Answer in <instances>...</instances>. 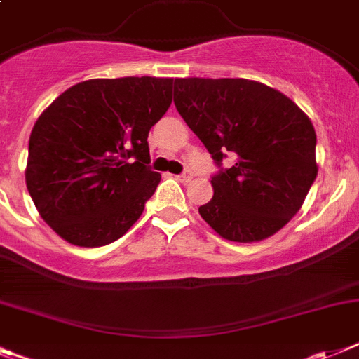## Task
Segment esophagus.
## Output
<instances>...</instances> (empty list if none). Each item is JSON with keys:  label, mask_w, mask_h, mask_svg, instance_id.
I'll return each mask as SVG.
<instances>
[{"label": "esophagus", "mask_w": 359, "mask_h": 359, "mask_svg": "<svg viewBox=\"0 0 359 359\" xmlns=\"http://www.w3.org/2000/svg\"><path fill=\"white\" fill-rule=\"evenodd\" d=\"M177 179H179L180 182H189V180L193 179V173H191V171H189V170H186V171H184V173H182V175H179V177H177Z\"/></svg>", "instance_id": "34e87169"}]
</instances>
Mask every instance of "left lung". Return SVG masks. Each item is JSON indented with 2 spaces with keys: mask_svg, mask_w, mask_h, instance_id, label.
<instances>
[{
  "mask_svg": "<svg viewBox=\"0 0 359 359\" xmlns=\"http://www.w3.org/2000/svg\"><path fill=\"white\" fill-rule=\"evenodd\" d=\"M175 106L218 166L198 213L231 242H258L298 213L318 175L311 119L278 90L249 79H175Z\"/></svg>",
  "mask_w": 359,
  "mask_h": 359,
  "instance_id": "8db88e82",
  "label": "left lung"
}]
</instances>
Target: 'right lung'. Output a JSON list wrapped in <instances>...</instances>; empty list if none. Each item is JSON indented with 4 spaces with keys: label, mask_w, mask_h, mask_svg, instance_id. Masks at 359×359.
Wrapping results in <instances>:
<instances>
[{
    "label": "right lung",
    "mask_w": 359,
    "mask_h": 359,
    "mask_svg": "<svg viewBox=\"0 0 359 359\" xmlns=\"http://www.w3.org/2000/svg\"><path fill=\"white\" fill-rule=\"evenodd\" d=\"M170 77L88 79L63 92L30 133L25 180L61 238L101 248L139 220L161 173L148 133L171 104Z\"/></svg>",
    "instance_id": "obj_1"
}]
</instances>
